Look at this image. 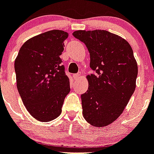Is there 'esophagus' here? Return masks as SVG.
Segmentation results:
<instances>
[{
  "label": "esophagus",
  "mask_w": 154,
  "mask_h": 154,
  "mask_svg": "<svg viewBox=\"0 0 154 154\" xmlns=\"http://www.w3.org/2000/svg\"><path fill=\"white\" fill-rule=\"evenodd\" d=\"M81 73H76V74H73V78H74L75 80L79 79L80 77H81Z\"/></svg>",
  "instance_id": "34e87169"
}]
</instances>
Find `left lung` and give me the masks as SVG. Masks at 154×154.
I'll list each match as a JSON object with an SVG mask.
<instances>
[{
    "label": "left lung",
    "instance_id": "1",
    "mask_svg": "<svg viewBox=\"0 0 154 154\" xmlns=\"http://www.w3.org/2000/svg\"><path fill=\"white\" fill-rule=\"evenodd\" d=\"M90 54L88 88L81 95L83 116L92 126L106 127L124 111L136 88L138 64L127 40L105 30L76 31Z\"/></svg>",
    "mask_w": 154,
    "mask_h": 154
}]
</instances>
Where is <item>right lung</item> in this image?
Returning <instances> with one entry per match:
<instances>
[{"label":"right lung","mask_w":154,"mask_h":154,"mask_svg":"<svg viewBox=\"0 0 154 154\" xmlns=\"http://www.w3.org/2000/svg\"><path fill=\"white\" fill-rule=\"evenodd\" d=\"M68 36L62 30L34 36L22 45L15 60L20 96L30 115L40 122H50L60 116L70 91L60 57Z\"/></svg>","instance_id":"add662e5"}]
</instances>
